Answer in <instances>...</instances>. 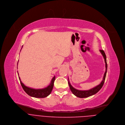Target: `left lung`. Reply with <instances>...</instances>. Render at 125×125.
<instances>
[{"instance_id":"1","label":"left lung","mask_w":125,"mask_h":125,"mask_svg":"<svg viewBox=\"0 0 125 125\" xmlns=\"http://www.w3.org/2000/svg\"><path fill=\"white\" fill-rule=\"evenodd\" d=\"M101 54L103 56V58L104 59L105 63V68H106V70L105 72V73L104 74V76L103 78V80L101 81V82L97 86H95V87L90 89L88 90H79L78 89H75L74 88L71 84L69 81V77L68 78V84L70 87V89L72 93L76 97L80 98H87L90 96H91L92 95H94L96 94L97 92H98L102 88V87H103L105 80L106 78V76L107 74V59H106V54L103 50H99Z\"/></svg>"}]
</instances>
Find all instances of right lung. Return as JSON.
I'll list each match as a JSON object with an SVG mask.
<instances>
[{"instance_id": "1", "label": "right lung", "mask_w": 125, "mask_h": 125, "mask_svg": "<svg viewBox=\"0 0 125 125\" xmlns=\"http://www.w3.org/2000/svg\"><path fill=\"white\" fill-rule=\"evenodd\" d=\"M17 65H18V63H17ZM17 73H18V75L19 80L20 82V84H21L22 88H23L24 91L29 96L32 97H34V98H45V97H47L51 94L52 91V89H53V86H54V82L55 79V76L52 79V80L50 82V83L46 87L42 88V89H34V88H32L27 87V86H25L23 83H22V81H21L20 78L19 76V74H18V71H17Z\"/></svg>"}]
</instances>
